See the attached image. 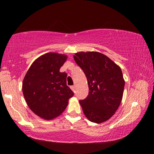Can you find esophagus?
Segmentation results:
<instances>
[{
  "mask_svg": "<svg viewBox=\"0 0 154 154\" xmlns=\"http://www.w3.org/2000/svg\"><path fill=\"white\" fill-rule=\"evenodd\" d=\"M71 89L72 90L73 92H75V85H72V86H71Z\"/></svg>",
  "mask_w": 154,
  "mask_h": 154,
  "instance_id": "34e87169",
  "label": "esophagus"
}]
</instances>
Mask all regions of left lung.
I'll list each match as a JSON object with an SVG mask.
<instances>
[{"mask_svg": "<svg viewBox=\"0 0 154 154\" xmlns=\"http://www.w3.org/2000/svg\"><path fill=\"white\" fill-rule=\"evenodd\" d=\"M75 62L88 80L89 93L79 100L84 114L92 123H101L114 114L123 98L125 81L120 67L97 52H78Z\"/></svg>", "mask_w": 154, "mask_h": 154, "instance_id": "8db88e82", "label": "left lung"}]
</instances>
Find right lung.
<instances>
[{
    "mask_svg": "<svg viewBox=\"0 0 154 154\" xmlns=\"http://www.w3.org/2000/svg\"><path fill=\"white\" fill-rule=\"evenodd\" d=\"M66 58L54 52L43 54L33 62L23 81L22 91L27 104L42 119L57 117L73 96L66 85V73L60 71Z\"/></svg>",
    "mask_w": 154,
    "mask_h": 154,
    "instance_id": "obj_1",
    "label": "right lung"
}]
</instances>
